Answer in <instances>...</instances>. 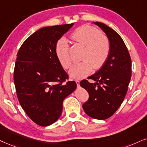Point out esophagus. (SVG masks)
<instances>
[{
	"mask_svg": "<svg viewBox=\"0 0 147 147\" xmlns=\"http://www.w3.org/2000/svg\"><path fill=\"white\" fill-rule=\"evenodd\" d=\"M76 83H77V87H79V83H80V81H79V80H76Z\"/></svg>",
	"mask_w": 147,
	"mask_h": 147,
	"instance_id": "1",
	"label": "esophagus"
}]
</instances>
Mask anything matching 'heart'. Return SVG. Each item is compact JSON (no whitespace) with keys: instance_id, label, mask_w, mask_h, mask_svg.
I'll return each mask as SVG.
<instances>
[{"instance_id":"b5f03b06","label":"heart","mask_w":147,"mask_h":147,"mask_svg":"<svg viewBox=\"0 0 147 147\" xmlns=\"http://www.w3.org/2000/svg\"><path fill=\"white\" fill-rule=\"evenodd\" d=\"M70 38L74 42L84 46L81 55L83 60L72 66L69 71L70 77L82 79L88 75L93 68L98 70L105 64L110 54L111 44L100 30L84 25L77 28L70 34ZM55 49L60 64L67 69L72 63L68 40L65 38H60L56 42Z\"/></svg>"}]
</instances>
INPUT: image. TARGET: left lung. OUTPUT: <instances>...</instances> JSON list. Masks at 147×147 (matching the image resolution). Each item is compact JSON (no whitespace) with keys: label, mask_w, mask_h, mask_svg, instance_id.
Segmentation results:
<instances>
[{"label":"left lung","mask_w":147,"mask_h":147,"mask_svg":"<svg viewBox=\"0 0 147 147\" xmlns=\"http://www.w3.org/2000/svg\"><path fill=\"white\" fill-rule=\"evenodd\" d=\"M109 38L111 51L102 68L90 79L83 80L80 85L89 93V99L83 105L91 117L104 120L116 112L127 94L131 76V60L123 39L114 30L101 22H94Z\"/></svg>","instance_id":"left-lung-1"}]
</instances>
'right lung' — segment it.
Returning <instances> with one entry per match:
<instances>
[{"mask_svg":"<svg viewBox=\"0 0 147 147\" xmlns=\"http://www.w3.org/2000/svg\"><path fill=\"white\" fill-rule=\"evenodd\" d=\"M72 24L42 28L23 42L17 54L13 79L19 102L28 116L40 126L51 125L62 112L64 100L77 88L67 81L55 53V45Z\"/></svg>","mask_w":147,"mask_h":147,"instance_id":"right-lung-1","label":"right lung"}]
</instances>
